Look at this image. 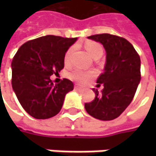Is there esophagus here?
Wrapping results in <instances>:
<instances>
[{
  "mask_svg": "<svg viewBox=\"0 0 156 156\" xmlns=\"http://www.w3.org/2000/svg\"><path fill=\"white\" fill-rule=\"evenodd\" d=\"M75 88H83V87L81 86V85H79V84H75Z\"/></svg>",
  "mask_w": 156,
  "mask_h": 156,
  "instance_id": "1",
  "label": "esophagus"
}]
</instances>
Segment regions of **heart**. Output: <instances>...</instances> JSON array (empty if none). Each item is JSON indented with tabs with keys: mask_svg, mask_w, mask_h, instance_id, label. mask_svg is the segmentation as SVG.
<instances>
[{
	"mask_svg": "<svg viewBox=\"0 0 156 156\" xmlns=\"http://www.w3.org/2000/svg\"><path fill=\"white\" fill-rule=\"evenodd\" d=\"M86 48H87L88 54L93 58H95L98 55H102V53H103L102 46L99 44V43H97V42L88 41V42L86 43ZM74 49H75V47H71L67 50L66 54H65V56H64L65 63H69L70 56H71L72 53L74 51ZM93 75L94 74L92 72H86V71H83L81 69H74L69 74V77L74 81H79V82H84V81H87L88 79H90Z\"/></svg>",
	"mask_w": 156,
	"mask_h": 156,
	"instance_id": "obj_1",
	"label": "heart"
}]
</instances>
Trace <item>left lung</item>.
<instances>
[{"label":"left lung","mask_w":156,"mask_h":156,"mask_svg":"<svg viewBox=\"0 0 156 156\" xmlns=\"http://www.w3.org/2000/svg\"><path fill=\"white\" fill-rule=\"evenodd\" d=\"M101 43L106 50L104 72L96 82L103 89H93L95 97L85 103V109L94 118L111 121L127 108L141 81V59L135 48L122 37L101 34L87 37Z\"/></svg>","instance_id":"obj_1"}]
</instances>
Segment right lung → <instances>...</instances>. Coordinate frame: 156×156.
I'll list each match as a JSON object with an SVG mask.
<instances>
[{
    "label": "right lung",
    "instance_id": "1",
    "mask_svg": "<svg viewBox=\"0 0 156 156\" xmlns=\"http://www.w3.org/2000/svg\"><path fill=\"white\" fill-rule=\"evenodd\" d=\"M77 38L46 35L20 47L12 61V87L27 114L35 119H48L62 108L66 94L74 83L63 79L54 84L52 75L64 68V56Z\"/></svg>",
    "mask_w": 156,
    "mask_h": 156
}]
</instances>
